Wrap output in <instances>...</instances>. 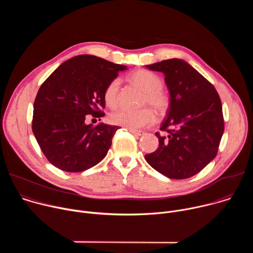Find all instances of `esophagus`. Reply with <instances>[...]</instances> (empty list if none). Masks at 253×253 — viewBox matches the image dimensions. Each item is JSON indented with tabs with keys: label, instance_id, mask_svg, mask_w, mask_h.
<instances>
[{
	"label": "esophagus",
	"instance_id": "esophagus-1",
	"mask_svg": "<svg viewBox=\"0 0 253 253\" xmlns=\"http://www.w3.org/2000/svg\"><path fill=\"white\" fill-rule=\"evenodd\" d=\"M130 133H132L133 135H136V136H142L144 134L143 131H140V130H129Z\"/></svg>",
	"mask_w": 253,
	"mask_h": 253
}]
</instances>
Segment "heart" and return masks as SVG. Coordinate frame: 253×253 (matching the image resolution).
<instances>
[{
    "label": "heart",
    "instance_id": "heart-1",
    "mask_svg": "<svg viewBox=\"0 0 253 253\" xmlns=\"http://www.w3.org/2000/svg\"><path fill=\"white\" fill-rule=\"evenodd\" d=\"M129 81L140 88L144 95L141 104L149 105L158 114H164L169 106V97L161 88L162 81L154 73L147 70H137L129 76ZM120 80H112L104 91V100L110 108L117 107L119 103ZM150 108H143L137 111L120 109L110 115V122L129 130H137L150 126L155 122V114Z\"/></svg>",
    "mask_w": 253,
    "mask_h": 253
}]
</instances>
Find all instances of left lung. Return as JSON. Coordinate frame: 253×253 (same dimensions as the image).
<instances>
[{
  "mask_svg": "<svg viewBox=\"0 0 253 253\" xmlns=\"http://www.w3.org/2000/svg\"><path fill=\"white\" fill-rule=\"evenodd\" d=\"M162 72L170 94L167 117L155 133L159 147L145 155L148 164L171 179H186L200 172L217 154L224 131L222 105L214 86L191 65L169 59L146 65Z\"/></svg>",
  "mask_w": 253,
  "mask_h": 253,
  "instance_id": "left-lung-1",
  "label": "left lung"
}]
</instances>
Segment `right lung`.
<instances>
[{
	"label": "right lung",
	"mask_w": 253,
	"mask_h": 253,
	"mask_svg": "<svg viewBox=\"0 0 253 253\" xmlns=\"http://www.w3.org/2000/svg\"><path fill=\"white\" fill-rule=\"evenodd\" d=\"M126 69L93 55H79L61 64L42 84L34 102L32 129L51 164L82 172L107 155L119 127L85 121L87 115L104 116V91Z\"/></svg>",
	"instance_id": "add662e5"
}]
</instances>
